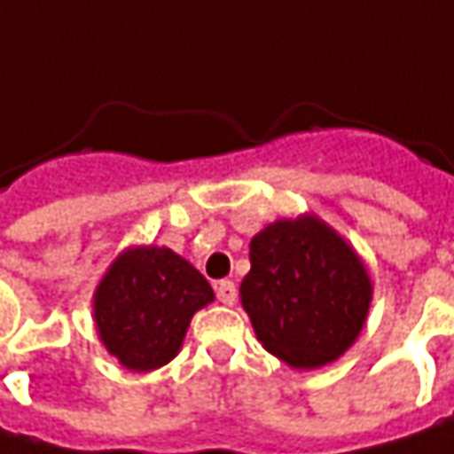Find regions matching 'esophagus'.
<instances>
[{
	"label": "esophagus",
	"instance_id": "1",
	"mask_svg": "<svg viewBox=\"0 0 454 454\" xmlns=\"http://www.w3.org/2000/svg\"><path fill=\"white\" fill-rule=\"evenodd\" d=\"M215 294H218V300H221L223 305H233V302H236V285L223 279V282L215 285Z\"/></svg>",
	"mask_w": 454,
	"mask_h": 454
}]
</instances>
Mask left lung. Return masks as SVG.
Masks as SVG:
<instances>
[{
    "label": "left lung",
    "instance_id": "left-lung-1",
    "mask_svg": "<svg viewBox=\"0 0 454 454\" xmlns=\"http://www.w3.org/2000/svg\"><path fill=\"white\" fill-rule=\"evenodd\" d=\"M251 271L239 297L271 356L323 368L358 340L373 285L358 251L315 213L279 218L248 244Z\"/></svg>",
    "mask_w": 454,
    "mask_h": 454
}]
</instances>
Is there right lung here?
<instances>
[{
    "label": "right lung",
    "instance_id": "obj_1",
    "mask_svg": "<svg viewBox=\"0 0 454 454\" xmlns=\"http://www.w3.org/2000/svg\"><path fill=\"white\" fill-rule=\"evenodd\" d=\"M215 300L207 279L168 247H129L93 292L96 335L119 364L147 373L169 364L190 320Z\"/></svg>",
    "mask_w": 454,
    "mask_h": 454
}]
</instances>
